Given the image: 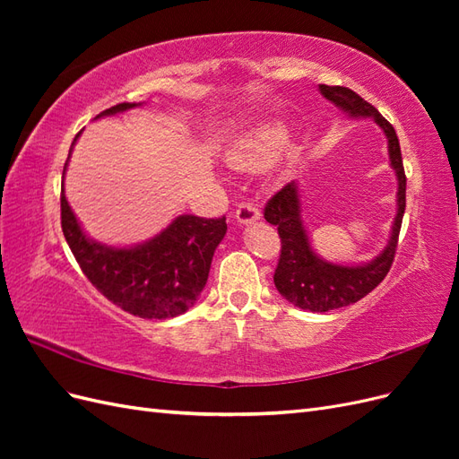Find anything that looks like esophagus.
Returning <instances> with one entry per match:
<instances>
[{
  "mask_svg": "<svg viewBox=\"0 0 459 459\" xmlns=\"http://www.w3.org/2000/svg\"><path fill=\"white\" fill-rule=\"evenodd\" d=\"M235 220H238V224L241 226L255 224L256 220H260V211L253 203H241L238 206V211H235Z\"/></svg>",
  "mask_w": 459,
  "mask_h": 459,
  "instance_id": "esophagus-1",
  "label": "esophagus"
}]
</instances>
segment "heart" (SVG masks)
Here are the masks:
<instances>
[{
    "label": "heart",
    "instance_id": "1",
    "mask_svg": "<svg viewBox=\"0 0 459 459\" xmlns=\"http://www.w3.org/2000/svg\"><path fill=\"white\" fill-rule=\"evenodd\" d=\"M287 128L281 122H266L238 137L228 151L226 162L235 170H262L275 159L287 143Z\"/></svg>",
    "mask_w": 459,
    "mask_h": 459
}]
</instances>
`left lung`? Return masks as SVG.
Masks as SVG:
<instances>
[{"label":"left lung","mask_w":459,"mask_h":459,"mask_svg":"<svg viewBox=\"0 0 459 459\" xmlns=\"http://www.w3.org/2000/svg\"><path fill=\"white\" fill-rule=\"evenodd\" d=\"M319 93L351 118H371L383 130L388 160L396 176V216L383 251L364 264H339L319 256L310 243L302 220V201L297 182L287 184L268 201L264 218L277 226L281 238V256L273 283L280 295L293 307L310 312H329L364 299L391 270L402 218L406 211V174L394 128L377 108L349 88L319 84Z\"/></svg>","instance_id":"1"}]
</instances>
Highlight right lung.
Returning a JSON list of instances; mask_svg holds the SVG:
<instances>
[{"mask_svg":"<svg viewBox=\"0 0 459 459\" xmlns=\"http://www.w3.org/2000/svg\"><path fill=\"white\" fill-rule=\"evenodd\" d=\"M143 103H120L97 118L115 117ZM82 134V132H80ZM80 134L68 151V160ZM65 239L91 285L124 312L143 319H169L187 312L206 285L216 247L228 231L226 216L206 220L179 214L155 238L130 247L91 239L61 189Z\"/></svg>","mask_w":459,"mask_h":459,"instance_id":"add662e5","label":"right lung"}]
</instances>
